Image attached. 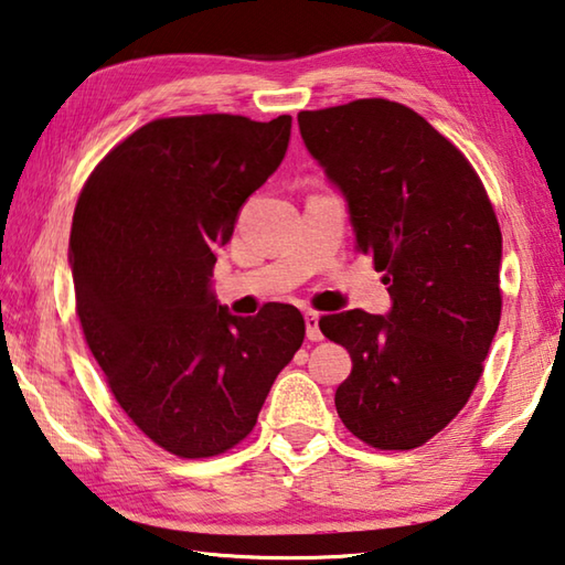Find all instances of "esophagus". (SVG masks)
<instances>
[{
  "label": "esophagus",
  "instance_id": "1",
  "mask_svg": "<svg viewBox=\"0 0 565 565\" xmlns=\"http://www.w3.org/2000/svg\"><path fill=\"white\" fill-rule=\"evenodd\" d=\"M303 318H306V338H309V341H323L321 326H318V313L306 311Z\"/></svg>",
  "mask_w": 565,
  "mask_h": 565
}]
</instances>
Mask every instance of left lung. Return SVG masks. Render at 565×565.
Listing matches in <instances>:
<instances>
[{
    "label": "left lung",
    "instance_id": "obj_1",
    "mask_svg": "<svg viewBox=\"0 0 565 565\" xmlns=\"http://www.w3.org/2000/svg\"><path fill=\"white\" fill-rule=\"evenodd\" d=\"M299 128L393 299L387 316L353 309L318 321L353 358L338 417L367 447H423L467 405L499 328L494 207L465 152L395 100L301 110Z\"/></svg>",
    "mask_w": 565,
    "mask_h": 565
}]
</instances>
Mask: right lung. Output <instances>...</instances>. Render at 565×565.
<instances>
[{
	"label": "right lung",
	"mask_w": 565,
	"mask_h": 565,
	"mask_svg": "<svg viewBox=\"0 0 565 565\" xmlns=\"http://www.w3.org/2000/svg\"><path fill=\"white\" fill-rule=\"evenodd\" d=\"M291 116L158 118L98 162L71 224L76 316L116 403L166 452L247 437L306 335L301 311L232 316L210 276L239 207L279 168Z\"/></svg>",
	"instance_id": "1"
}]
</instances>
